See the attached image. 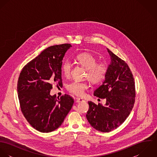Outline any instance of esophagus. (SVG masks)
Instances as JSON below:
<instances>
[{
    "label": "esophagus",
    "mask_w": 157,
    "mask_h": 157,
    "mask_svg": "<svg viewBox=\"0 0 157 157\" xmlns=\"http://www.w3.org/2000/svg\"><path fill=\"white\" fill-rule=\"evenodd\" d=\"M84 101V100L83 99V98H76V101L77 102V103H80V102H82V101Z\"/></svg>",
    "instance_id": "34e87169"
}]
</instances>
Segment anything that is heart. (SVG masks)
<instances>
[{
    "label": "heart",
    "instance_id": "1",
    "mask_svg": "<svg viewBox=\"0 0 157 157\" xmlns=\"http://www.w3.org/2000/svg\"><path fill=\"white\" fill-rule=\"evenodd\" d=\"M76 60L83 67L86 69V77L93 83H98L102 82L106 77L108 67L103 62H97V58L90 53L83 52L77 56ZM72 65L68 60L62 64V71L64 76L68 77L71 75ZM88 88V84L86 82L77 80L72 81L67 84V90L74 95L82 96L85 91Z\"/></svg>",
    "mask_w": 157,
    "mask_h": 157
}]
</instances>
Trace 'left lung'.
Instances as JSON below:
<instances>
[{
  "instance_id": "left-lung-1",
  "label": "left lung",
  "mask_w": 157,
  "mask_h": 157,
  "mask_svg": "<svg viewBox=\"0 0 157 157\" xmlns=\"http://www.w3.org/2000/svg\"><path fill=\"white\" fill-rule=\"evenodd\" d=\"M111 64L103 84L94 95L105 98V105L88 101L90 108L86 118L96 130L109 132L117 129L129 115L135 99V86L132 73L128 64L109 49Z\"/></svg>"
}]
</instances>
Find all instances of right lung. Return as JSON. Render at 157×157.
I'll use <instances>...</instances> for the list:
<instances>
[{
	"mask_svg": "<svg viewBox=\"0 0 157 157\" xmlns=\"http://www.w3.org/2000/svg\"><path fill=\"white\" fill-rule=\"evenodd\" d=\"M71 44L51 46L28 62L20 73L17 94L21 111L37 131L50 132L61 126L74 98L67 94L51 96L52 83L62 85V60Z\"/></svg>",
	"mask_w": 157,
	"mask_h": 157,
	"instance_id": "add662e5",
	"label": "right lung"
}]
</instances>
